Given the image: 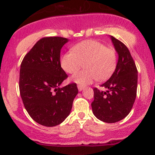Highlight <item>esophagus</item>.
<instances>
[{
  "label": "esophagus",
  "instance_id": "34e87169",
  "mask_svg": "<svg viewBox=\"0 0 155 155\" xmlns=\"http://www.w3.org/2000/svg\"><path fill=\"white\" fill-rule=\"evenodd\" d=\"M77 87H78V90H79V91H81L83 89H84V87L81 85H78Z\"/></svg>",
  "mask_w": 155,
  "mask_h": 155
}]
</instances>
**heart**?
I'll return each instance as SVG.
<instances>
[{
    "label": "heart",
    "instance_id": "1",
    "mask_svg": "<svg viewBox=\"0 0 155 155\" xmlns=\"http://www.w3.org/2000/svg\"><path fill=\"white\" fill-rule=\"evenodd\" d=\"M116 52L96 40H84L75 45L62 55L61 66L66 73L72 74L84 66V71L75 74L71 80L81 86L93 81L108 78L116 65Z\"/></svg>",
    "mask_w": 155,
    "mask_h": 155
}]
</instances>
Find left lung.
Segmentation results:
<instances>
[{
	"label": "left lung",
	"instance_id": "1",
	"mask_svg": "<svg viewBox=\"0 0 155 155\" xmlns=\"http://www.w3.org/2000/svg\"><path fill=\"white\" fill-rule=\"evenodd\" d=\"M118 55L115 71L101 87L93 88L94 101L91 103L95 116L106 123H115L128 115L137 95V70L131 54L123 42L110 36Z\"/></svg>",
	"mask_w": 155,
	"mask_h": 155
}]
</instances>
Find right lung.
I'll return each mask as SVG.
<instances>
[{"instance_id":"1","label":"right lung","mask_w":155,"mask_h":155,"mask_svg":"<svg viewBox=\"0 0 155 155\" xmlns=\"http://www.w3.org/2000/svg\"><path fill=\"white\" fill-rule=\"evenodd\" d=\"M67 38L48 37L36 42L22 61L19 88L24 107L35 121L45 127L60 124L71 113L78 94L76 83L61 87L68 77L60 64Z\"/></svg>"}]
</instances>
